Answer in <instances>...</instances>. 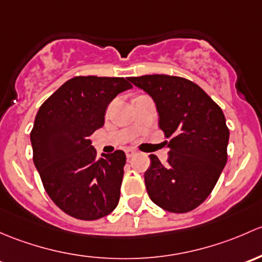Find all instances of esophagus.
<instances>
[{"label": "esophagus", "instance_id": "obj_1", "mask_svg": "<svg viewBox=\"0 0 262 262\" xmlns=\"http://www.w3.org/2000/svg\"><path fill=\"white\" fill-rule=\"evenodd\" d=\"M135 155H136V151H135V150H132V149L126 150V156H127V159L134 158Z\"/></svg>", "mask_w": 262, "mask_h": 262}]
</instances>
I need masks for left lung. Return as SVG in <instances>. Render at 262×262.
Instances as JSON below:
<instances>
[{
    "label": "left lung",
    "mask_w": 262,
    "mask_h": 262,
    "mask_svg": "<svg viewBox=\"0 0 262 262\" xmlns=\"http://www.w3.org/2000/svg\"><path fill=\"white\" fill-rule=\"evenodd\" d=\"M154 99L159 127L168 142V164L156 155L145 171L150 199L171 213H185L203 203L227 163L230 130L221 107L199 85L165 74L128 78Z\"/></svg>",
    "instance_id": "obj_1"
}]
</instances>
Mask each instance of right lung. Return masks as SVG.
<instances>
[{
    "instance_id": "1",
    "label": "right lung",
    "mask_w": 262,
    "mask_h": 262,
    "mask_svg": "<svg viewBox=\"0 0 262 262\" xmlns=\"http://www.w3.org/2000/svg\"><path fill=\"white\" fill-rule=\"evenodd\" d=\"M130 88L125 78L74 77L36 113L30 134L34 164L51 201L77 220L104 217L120 201L125 152L97 159L90 136L104 125L112 99Z\"/></svg>"
}]
</instances>
